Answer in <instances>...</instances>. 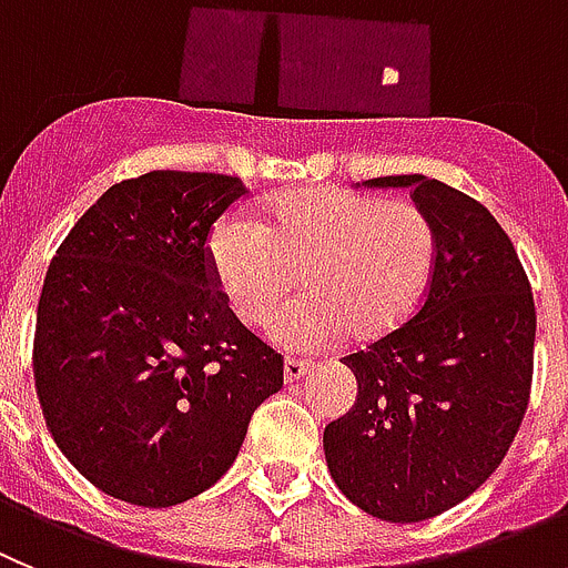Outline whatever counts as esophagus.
Returning <instances> with one entry per match:
<instances>
[{
  "instance_id": "esophagus-1",
  "label": "esophagus",
  "mask_w": 568,
  "mask_h": 568,
  "mask_svg": "<svg viewBox=\"0 0 568 568\" xmlns=\"http://www.w3.org/2000/svg\"><path fill=\"white\" fill-rule=\"evenodd\" d=\"M308 373H311V365H305V362H300V359H285L283 362L285 385H291V382H300L303 376H308Z\"/></svg>"
}]
</instances>
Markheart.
Masks as SVG:
<instances>
[{"label": "heart", "instance_id": "heart-1", "mask_svg": "<svg viewBox=\"0 0 568 568\" xmlns=\"http://www.w3.org/2000/svg\"><path fill=\"white\" fill-rule=\"evenodd\" d=\"M206 263L246 325L268 320L300 274L305 294L272 316L268 334L288 351H320L347 331L371 342L402 328L430 288L438 237L416 203L311 186L274 195L263 223L221 217Z\"/></svg>", "mask_w": 568, "mask_h": 568}]
</instances>
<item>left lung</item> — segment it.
<instances>
[{
	"label": "left lung",
	"instance_id": "left-lung-1",
	"mask_svg": "<svg viewBox=\"0 0 568 568\" xmlns=\"http://www.w3.org/2000/svg\"><path fill=\"white\" fill-rule=\"evenodd\" d=\"M362 186L410 189L438 263L422 308L342 359L356 402L322 447L347 500L418 524L469 498L507 456L532 387L535 300L513 240L478 201L424 175Z\"/></svg>",
	"mask_w": 568,
	"mask_h": 568
}]
</instances>
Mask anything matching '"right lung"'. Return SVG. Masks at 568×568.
I'll return each instance as SVG.
<instances>
[{
  "label": "right lung",
  "instance_id": "1",
  "mask_svg": "<svg viewBox=\"0 0 568 568\" xmlns=\"http://www.w3.org/2000/svg\"><path fill=\"white\" fill-rule=\"evenodd\" d=\"M240 178L110 186L55 252L36 311V393L68 462L112 498L175 507L217 484L283 359L214 294L206 240Z\"/></svg>",
  "mask_w": 568,
  "mask_h": 568
}]
</instances>
